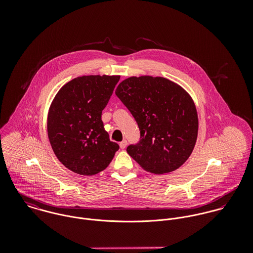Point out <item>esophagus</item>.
<instances>
[{
    "label": "esophagus",
    "mask_w": 253,
    "mask_h": 253,
    "mask_svg": "<svg viewBox=\"0 0 253 253\" xmlns=\"http://www.w3.org/2000/svg\"><path fill=\"white\" fill-rule=\"evenodd\" d=\"M126 145H127V141H126V140H123L122 142H120V147H121V149H125V148L126 147Z\"/></svg>",
    "instance_id": "esophagus-1"
}]
</instances>
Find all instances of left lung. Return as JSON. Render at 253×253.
I'll return each mask as SVG.
<instances>
[{"label":"left lung","mask_w":253,"mask_h":253,"mask_svg":"<svg viewBox=\"0 0 253 253\" xmlns=\"http://www.w3.org/2000/svg\"><path fill=\"white\" fill-rule=\"evenodd\" d=\"M115 93L140 130L139 141L126 148L128 155L155 174L180 168L198 136V114L191 96L177 84L151 76L127 78Z\"/></svg>","instance_id":"left-lung-1"}]
</instances>
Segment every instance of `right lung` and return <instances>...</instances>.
I'll use <instances>...</instances> for the list:
<instances>
[{
    "label": "right lung",
    "instance_id": "right-lung-1",
    "mask_svg": "<svg viewBox=\"0 0 253 253\" xmlns=\"http://www.w3.org/2000/svg\"><path fill=\"white\" fill-rule=\"evenodd\" d=\"M120 76H83L64 84L47 116L52 150L67 169L81 175L104 170L120 146L110 141L101 120Z\"/></svg>",
    "mask_w": 253,
    "mask_h": 253
}]
</instances>
